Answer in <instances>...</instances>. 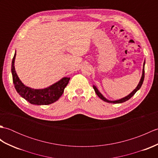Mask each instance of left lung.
I'll return each mask as SVG.
<instances>
[{
	"label": "left lung",
	"mask_w": 158,
	"mask_h": 158,
	"mask_svg": "<svg viewBox=\"0 0 158 158\" xmlns=\"http://www.w3.org/2000/svg\"><path fill=\"white\" fill-rule=\"evenodd\" d=\"M145 62H144V65H143L144 66H143V67H145ZM144 78H145V68H143L141 79H140V82H139V85H137L136 89H135V90H134V91H133L132 93H130L128 96H126L125 98H123L120 99V100H115V101H110V100H106V99L105 98V97H104V96L101 94H100V93L99 92L98 89H97L95 86H93V88H94V91H95V92L96 93V94L98 95V96L100 98H101L102 100H104V101L107 102H109V103H122V102L127 101V100H128L130 98H132V97L134 95H135V94L137 91H138V90L140 88V87L142 86L143 81H144Z\"/></svg>",
	"instance_id": "8db88e82"
}]
</instances>
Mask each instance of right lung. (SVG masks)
Masks as SVG:
<instances>
[{"mask_svg":"<svg viewBox=\"0 0 158 158\" xmlns=\"http://www.w3.org/2000/svg\"><path fill=\"white\" fill-rule=\"evenodd\" d=\"M15 53L12 60L11 73L13 82L16 91L22 98L32 105H47L57 101L62 95L64 88L68 85L70 78L64 77L58 82L51 85L48 88L42 89H34L26 87L20 81L17 75L14 67Z\"/></svg>","mask_w":158,"mask_h":158,"instance_id":"1","label":"right lung"}]
</instances>
